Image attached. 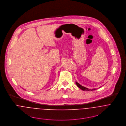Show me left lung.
I'll return each instance as SVG.
<instances>
[{"instance_id":"left-lung-1","label":"left lung","mask_w":126,"mask_h":126,"mask_svg":"<svg viewBox=\"0 0 126 126\" xmlns=\"http://www.w3.org/2000/svg\"><path fill=\"white\" fill-rule=\"evenodd\" d=\"M76 85H77V86H78L79 88H80L81 89H82V90H84V91H85V90H86V91H90H90H93V90H95L96 89V88L88 89V88L85 87H84L83 86L81 85V84H80L78 83H77V82H76Z\"/></svg>"}]
</instances>
